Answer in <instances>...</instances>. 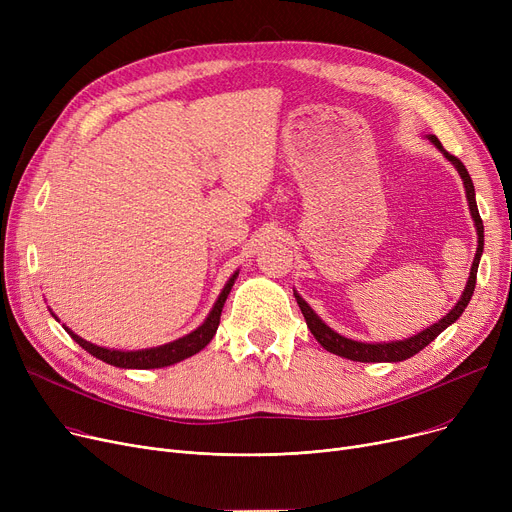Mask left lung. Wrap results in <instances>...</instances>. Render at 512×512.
Listing matches in <instances>:
<instances>
[{
  "label": "left lung",
  "mask_w": 512,
  "mask_h": 512,
  "mask_svg": "<svg viewBox=\"0 0 512 512\" xmlns=\"http://www.w3.org/2000/svg\"><path fill=\"white\" fill-rule=\"evenodd\" d=\"M427 139L432 141L442 153L444 157L450 161V164L459 170L461 178H463V184H465V193H467V201H469V211H471V218L475 222V228H477V251H475V259H473V265H471V274H469V280H467V286H465V292L463 297L459 299V303H456L440 321L434 326L425 328L423 332L411 336V338H405V340H394V342H357V340H351V338H344L340 336L338 332H334L330 326H326L324 321H321L317 317V313L299 297L297 292H294V299H297L303 315H305V321H307V328L311 330V334L315 336V340L326 348V351L338 355V357H344V359H351V361H361V363H396V361H405V359H411L413 355H417L419 351H423V348L438 338V334H442L448 326H452L456 319H459L463 315V311L467 309L471 297H473V290H475V280H477V267H479V259H481V253H483V222L479 218V211H477V203H475V188H473V180L467 172V168L463 166V161L459 157L450 155L442 143L438 141L436 134H427Z\"/></svg>",
  "instance_id": "obj_1"
}]
</instances>
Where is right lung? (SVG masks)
<instances>
[{
	"label": "right lung",
	"mask_w": 512,
	"mask_h": 512,
	"mask_svg": "<svg viewBox=\"0 0 512 512\" xmlns=\"http://www.w3.org/2000/svg\"><path fill=\"white\" fill-rule=\"evenodd\" d=\"M236 276H238V272H234L232 278L226 282L224 290L220 292L218 301H215V305L209 311L207 319L203 321V324L197 330H193L191 334H186V336H182V338H178L174 342H168L164 346L145 348V351H114V348H103V346H97L93 342H87L85 338H80L74 332H70L66 326H64V330L72 336V340L76 344L83 346L89 355L101 359L103 363H110L114 367H122V369H157V367H168V365H174L178 361H184L188 357L197 355L199 351H203V348L211 342L215 332H218L220 315H222V309H224V303L228 299V294H230V290L234 286ZM53 317H56V315H53Z\"/></svg>",
	"instance_id": "add662e5"
}]
</instances>
